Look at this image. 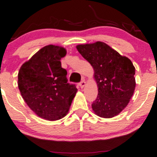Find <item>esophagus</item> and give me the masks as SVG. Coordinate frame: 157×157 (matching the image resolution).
<instances>
[{
    "label": "esophagus",
    "instance_id": "34e87169",
    "mask_svg": "<svg viewBox=\"0 0 157 157\" xmlns=\"http://www.w3.org/2000/svg\"><path fill=\"white\" fill-rule=\"evenodd\" d=\"M79 86H80V88L81 89H83V87H84V86H86V82H85V80H82V81L79 83Z\"/></svg>",
    "mask_w": 157,
    "mask_h": 157
}]
</instances>
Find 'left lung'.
Segmentation results:
<instances>
[{
    "instance_id": "1",
    "label": "left lung",
    "mask_w": 157,
    "mask_h": 157,
    "mask_svg": "<svg viewBox=\"0 0 157 157\" xmlns=\"http://www.w3.org/2000/svg\"><path fill=\"white\" fill-rule=\"evenodd\" d=\"M94 70L98 96L92 104L94 113L101 118L116 116L129 103L134 94L135 67L129 58L102 42L76 46Z\"/></svg>"
}]
</instances>
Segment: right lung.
<instances>
[{
	"instance_id": "1",
	"label": "right lung",
	"mask_w": 157,
	"mask_h": 157,
	"mask_svg": "<svg viewBox=\"0 0 157 157\" xmlns=\"http://www.w3.org/2000/svg\"><path fill=\"white\" fill-rule=\"evenodd\" d=\"M66 54L63 47L46 45L23 64L18 73L23 99L36 115L48 121L64 118L77 92L67 83V71L61 67V59Z\"/></svg>"
}]
</instances>
